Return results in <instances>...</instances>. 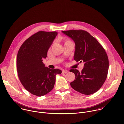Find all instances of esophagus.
<instances>
[{
  "label": "esophagus",
  "mask_w": 124,
  "mask_h": 124,
  "mask_svg": "<svg viewBox=\"0 0 124 124\" xmlns=\"http://www.w3.org/2000/svg\"><path fill=\"white\" fill-rule=\"evenodd\" d=\"M68 71V70H62V73H67Z\"/></svg>",
  "instance_id": "esophagus-1"
}]
</instances>
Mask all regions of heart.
Here are the masks:
<instances>
[{
  "instance_id": "1",
  "label": "heart",
  "mask_w": 124,
  "mask_h": 124,
  "mask_svg": "<svg viewBox=\"0 0 124 124\" xmlns=\"http://www.w3.org/2000/svg\"><path fill=\"white\" fill-rule=\"evenodd\" d=\"M71 42V41L70 40H69V39H67V40H66V41L65 42H65Z\"/></svg>"
}]
</instances>
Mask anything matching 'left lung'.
I'll return each mask as SVG.
<instances>
[{"label":"left lung","instance_id":"8db88e82","mask_svg":"<svg viewBox=\"0 0 124 124\" xmlns=\"http://www.w3.org/2000/svg\"><path fill=\"white\" fill-rule=\"evenodd\" d=\"M62 32L75 42L74 59L84 63L81 72L77 69L69 70L75 75V79L70 83V85L83 94L95 93L102 87L108 75L109 62L105 49L85 31L71 30Z\"/></svg>","mask_w":124,"mask_h":124}]
</instances>
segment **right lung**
<instances>
[{
  "label": "right lung",
  "mask_w": 124,
  "mask_h": 124,
  "mask_svg": "<svg viewBox=\"0 0 124 124\" xmlns=\"http://www.w3.org/2000/svg\"><path fill=\"white\" fill-rule=\"evenodd\" d=\"M57 34L56 31H39L25 41L18 51L16 68L19 79L24 88L34 95L42 96L51 91L56 75L62 73L59 69L45 67L42 62Z\"/></svg>",
  "instance_id": "1"
}]
</instances>
